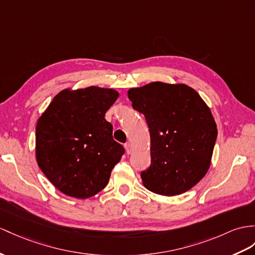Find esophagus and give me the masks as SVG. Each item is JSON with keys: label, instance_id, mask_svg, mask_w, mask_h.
<instances>
[{"label": "esophagus", "instance_id": "obj_1", "mask_svg": "<svg viewBox=\"0 0 255 255\" xmlns=\"http://www.w3.org/2000/svg\"><path fill=\"white\" fill-rule=\"evenodd\" d=\"M124 147H126V150H127V153L129 154L132 152V145L129 144V142H127L126 145H124Z\"/></svg>", "mask_w": 255, "mask_h": 255}]
</instances>
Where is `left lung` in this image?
Segmentation results:
<instances>
[{
	"label": "left lung",
	"instance_id": "obj_1",
	"mask_svg": "<svg viewBox=\"0 0 255 255\" xmlns=\"http://www.w3.org/2000/svg\"><path fill=\"white\" fill-rule=\"evenodd\" d=\"M128 95L150 133L151 163L140 173L145 187L162 196L194 187L209 170L217 137L207 104L185 84L152 82Z\"/></svg>",
	"mask_w": 255,
	"mask_h": 255
}]
</instances>
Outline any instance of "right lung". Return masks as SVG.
Instances as JSON below:
<instances>
[{"instance_id": "right-lung-1", "label": "right lung", "mask_w": 255, "mask_h": 255, "mask_svg": "<svg viewBox=\"0 0 255 255\" xmlns=\"http://www.w3.org/2000/svg\"><path fill=\"white\" fill-rule=\"evenodd\" d=\"M119 97L113 89L64 90L39 118L36 161L63 194L86 199L106 187L124 148L113 137L106 111Z\"/></svg>"}]
</instances>
